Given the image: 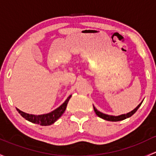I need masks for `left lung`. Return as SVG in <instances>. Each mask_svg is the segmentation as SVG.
Returning <instances> with one entry per match:
<instances>
[{
  "instance_id": "left-lung-1",
  "label": "left lung",
  "mask_w": 156,
  "mask_h": 156,
  "mask_svg": "<svg viewBox=\"0 0 156 156\" xmlns=\"http://www.w3.org/2000/svg\"><path fill=\"white\" fill-rule=\"evenodd\" d=\"M143 101H144V100H143ZM143 101H142L141 102H140V104H139L137 106V107L134 108V110H132V111H130V112L127 113V114H121V115H119V116L108 115V114H103V113L100 112L99 111H98V110L94 107V105H93V109H94V111H95V113H96V115H97L99 117L101 118V119H105V120L112 121V122H117V121L123 120V119H127V118L132 117V116L133 115L134 113H135L136 111H137V109H138V108H140V106L141 105V104H142V102H143Z\"/></svg>"
}]
</instances>
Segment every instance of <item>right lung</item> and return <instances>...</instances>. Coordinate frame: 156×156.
I'll list each match as a JSON object with an SVG mask.
<instances>
[{"label":"right lung","instance_id":"add662e5","mask_svg":"<svg viewBox=\"0 0 156 156\" xmlns=\"http://www.w3.org/2000/svg\"><path fill=\"white\" fill-rule=\"evenodd\" d=\"M72 95H70L60 107L54 110L51 112L48 113V114H41V115H34V114H29L25 112H23V111H20L17 108H16V110L19 111V113L22 115V117H24L25 119H27V120H28L29 122H31L35 124H39L40 126H50L55 123L57 119L63 115V114L66 111L67 104H68L69 101Z\"/></svg>","mask_w":156,"mask_h":156}]
</instances>
